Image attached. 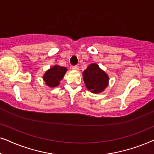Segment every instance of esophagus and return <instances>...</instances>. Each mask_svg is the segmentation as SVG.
<instances>
[{
	"mask_svg": "<svg viewBox=\"0 0 154 154\" xmlns=\"http://www.w3.org/2000/svg\"><path fill=\"white\" fill-rule=\"evenodd\" d=\"M72 69H73V70H78L79 69V67L77 66V65H74V66L72 67Z\"/></svg>",
	"mask_w": 154,
	"mask_h": 154,
	"instance_id": "obj_1",
	"label": "esophagus"
}]
</instances>
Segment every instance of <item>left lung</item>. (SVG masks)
Instances as JSON below:
<instances>
[{
  "instance_id": "1",
  "label": "left lung",
  "mask_w": 154,
  "mask_h": 154,
  "mask_svg": "<svg viewBox=\"0 0 154 154\" xmlns=\"http://www.w3.org/2000/svg\"><path fill=\"white\" fill-rule=\"evenodd\" d=\"M86 87L91 93L100 94L108 87L109 77L96 63H91L82 73Z\"/></svg>"
}]
</instances>
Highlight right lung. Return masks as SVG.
<instances>
[{
    "label": "right lung",
    "mask_w": 154,
    "mask_h": 154,
    "mask_svg": "<svg viewBox=\"0 0 154 154\" xmlns=\"http://www.w3.org/2000/svg\"><path fill=\"white\" fill-rule=\"evenodd\" d=\"M67 70V67L55 65L48 69L43 76V79L49 87H56L60 85Z\"/></svg>",
    "instance_id": "1"
}]
</instances>
